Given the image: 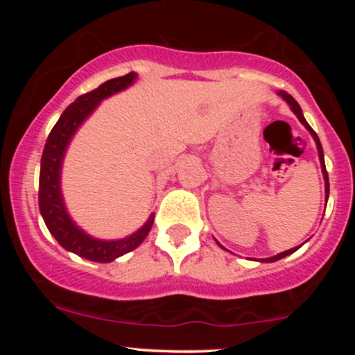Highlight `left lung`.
I'll use <instances>...</instances> for the list:
<instances>
[{
  "label": "left lung",
  "instance_id": "1",
  "mask_svg": "<svg viewBox=\"0 0 355 355\" xmlns=\"http://www.w3.org/2000/svg\"><path fill=\"white\" fill-rule=\"evenodd\" d=\"M279 95L282 96V98L287 101L288 103V107H291V110L292 112L295 113L297 115V118H299L300 120V123H302L305 128L309 130V132H311V135L313 137V140H315V145H317V150H319V158H320V166H322V173H324V180H325V198H329V175H327V170H325V162H324V152H322V145H320V140H319V137H317V133L313 132V130L311 128V125L307 123V121H305V118H304V113H302V108H300V105L297 103V101L292 98V95H288L287 92H282V89H280L279 92ZM220 245V243H218ZM222 247V245H220ZM300 247V245H299ZM299 247H294V248H291V250H285V252H282V254H279V255H275V257H270V259H262V262H275V260H280V259H284V257H287V255H291V254H294V252L297 250V248Z\"/></svg>",
  "mask_w": 355,
  "mask_h": 355
}]
</instances>
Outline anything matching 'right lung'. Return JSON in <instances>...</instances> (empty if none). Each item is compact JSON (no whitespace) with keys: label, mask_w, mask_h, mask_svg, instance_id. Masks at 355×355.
Masks as SVG:
<instances>
[{"label":"right lung","mask_w":355,"mask_h":355,"mask_svg":"<svg viewBox=\"0 0 355 355\" xmlns=\"http://www.w3.org/2000/svg\"><path fill=\"white\" fill-rule=\"evenodd\" d=\"M135 78L137 73L132 71L125 76L105 81L93 92L78 96L70 107L61 113L60 120L53 126L42 155L38 203L44 223H46L50 234L56 239V242L61 247L67 248L68 252L83 257V259L93 260V262L107 263L118 259V257L128 254V252L135 250L148 235L155 217L153 214L150 215V218L146 220V223L140 230L121 240H98L89 237L73 222L70 215H68L67 207H64L60 189L61 164H63L68 144H70L78 126L89 116V113L98 107L101 100L128 88Z\"/></svg>","instance_id":"right-lung-1"}]
</instances>
